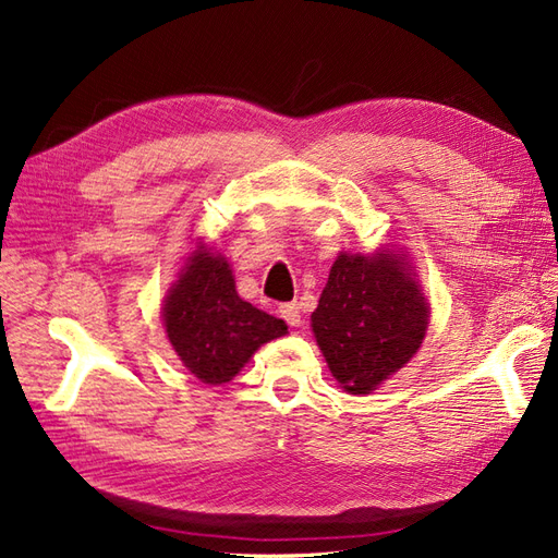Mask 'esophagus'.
I'll use <instances>...</instances> for the list:
<instances>
[{"mask_svg":"<svg viewBox=\"0 0 558 558\" xmlns=\"http://www.w3.org/2000/svg\"><path fill=\"white\" fill-rule=\"evenodd\" d=\"M280 317L284 323H288L290 327H299L301 325V311H299V304L296 301H290V304H280Z\"/></svg>","mask_w":558,"mask_h":558,"instance_id":"esophagus-1","label":"esophagus"}]
</instances>
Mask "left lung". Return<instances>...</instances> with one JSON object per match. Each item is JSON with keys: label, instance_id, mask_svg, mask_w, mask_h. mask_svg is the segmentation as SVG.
I'll return each mask as SVG.
<instances>
[{"label": "left lung", "instance_id": "8db88e82", "mask_svg": "<svg viewBox=\"0 0 558 558\" xmlns=\"http://www.w3.org/2000/svg\"><path fill=\"white\" fill-rule=\"evenodd\" d=\"M407 254L341 252L311 315L331 376L350 395H369L416 355L429 304Z\"/></svg>", "mask_w": 558, "mask_h": 558}]
</instances>
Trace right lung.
Here are the masks:
<instances>
[{"label": "right lung", "mask_w": 558, "mask_h": 558, "mask_svg": "<svg viewBox=\"0 0 558 558\" xmlns=\"http://www.w3.org/2000/svg\"><path fill=\"white\" fill-rule=\"evenodd\" d=\"M163 320L174 353L208 386L229 384L254 350L288 333L278 317L238 296L227 257L205 245L191 252L170 288Z\"/></svg>", "instance_id": "add662e5"}]
</instances>
